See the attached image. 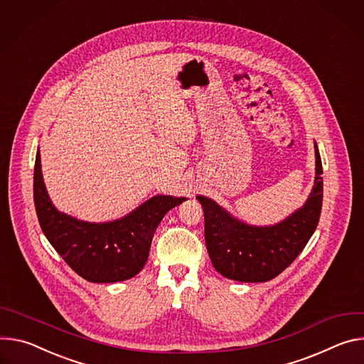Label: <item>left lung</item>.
Wrapping results in <instances>:
<instances>
[{"mask_svg":"<svg viewBox=\"0 0 364 364\" xmlns=\"http://www.w3.org/2000/svg\"><path fill=\"white\" fill-rule=\"evenodd\" d=\"M322 164L315 143V181L304 207L274 225H250L215 200L198 195L204 208L205 245L213 266L238 282H267L284 272L314 234L322 207Z\"/></svg>","mask_w":364,"mask_h":364,"instance_id":"8db88e82","label":"left lung"}]
</instances>
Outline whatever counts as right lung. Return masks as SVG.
I'll return each instance as SVG.
<instances>
[{
  "mask_svg": "<svg viewBox=\"0 0 364 364\" xmlns=\"http://www.w3.org/2000/svg\"><path fill=\"white\" fill-rule=\"evenodd\" d=\"M33 191L37 218L49 243L72 270L94 284H114L136 276L147 262L151 238L161 218L186 199L156 195L119 220L80 221L52 204L38 150Z\"/></svg>",
  "mask_w": 364,
  "mask_h": 364,
  "instance_id": "right-lung-1",
  "label": "right lung"
}]
</instances>
